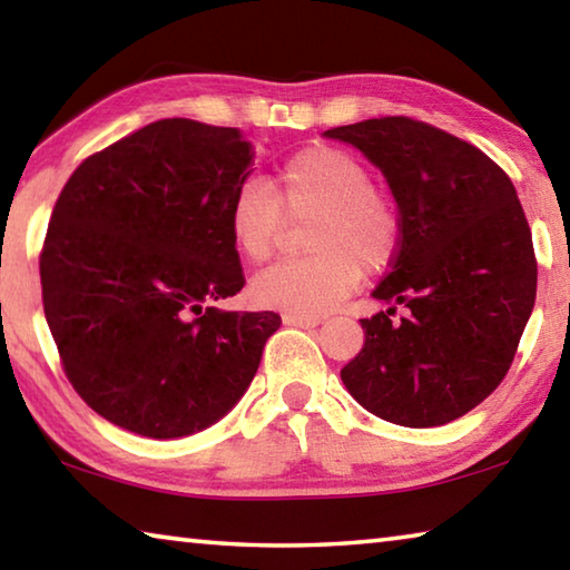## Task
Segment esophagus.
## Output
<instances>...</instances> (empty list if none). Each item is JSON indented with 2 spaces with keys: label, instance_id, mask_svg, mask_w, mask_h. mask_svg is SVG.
I'll list each match as a JSON object with an SVG mask.
<instances>
[{
  "label": "esophagus",
  "instance_id": "obj_1",
  "mask_svg": "<svg viewBox=\"0 0 570 570\" xmlns=\"http://www.w3.org/2000/svg\"><path fill=\"white\" fill-rule=\"evenodd\" d=\"M284 324L288 326H298V330H312V326H320L322 320L320 316H304V314H284Z\"/></svg>",
  "mask_w": 570,
  "mask_h": 570
}]
</instances>
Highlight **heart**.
Wrapping results in <instances>:
<instances>
[{
	"mask_svg": "<svg viewBox=\"0 0 570 570\" xmlns=\"http://www.w3.org/2000/svg\"><path fill=\"white\" fill-rule=\"evenodd\" d=\"M286 218H314L306 230L312 256L278 262L250 282L258 306L316 316L354 292L364 272H384L402 240L400 210L374 186L354 153L308 146L276 168L274 190L248 178L228 200V234L240 256L262 264L274 254Z\"/></svg>",
	"mask_w": 570,
	"mask_h": 570,
	"instance_id": "obj_1",
	"label": "heart"
}]
</instances>
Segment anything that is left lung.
<instances>
[{"label":"left lung","mask_w":570,"mask_h":570,"mask_svg":"<svg viewBox=\"0 0 570 570\" xmlns=\"http://www.w3.org/2000/svg\"><path fill=\"white\" fill-rule=\"evenodd\" d=\"M324 138L384 173L402 220L397 256L372 292L392 306L362 320L344 387L402 428L458 420L503 382L535 304L533 238L513 183L475 146L402 115ZM397 303L411 314L394 323Z\"/></svg>","instance_id":"8db88e82"}]
</instances>
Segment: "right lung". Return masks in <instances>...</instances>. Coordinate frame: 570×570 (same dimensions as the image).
<instances>
[{
	"label": "right lung",
	"mask_w": 570,
	"mask_h": 570,
	"mask_svg": "<svg viewBox=\"0 0 570 570\" xmlns=\"http://www.w3.org/2000/svg\"><path fill=\"white\" fill-rule=\"evenodd\" d=\"M238 128L168 118L80 163L40 256L67 380L118 428L173 440L244 397L274 312H220L244 288L228 200L250 176Z\"/></svg>",
	"instance_id": "1"
}]
</instances>
